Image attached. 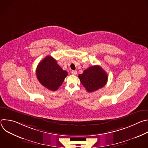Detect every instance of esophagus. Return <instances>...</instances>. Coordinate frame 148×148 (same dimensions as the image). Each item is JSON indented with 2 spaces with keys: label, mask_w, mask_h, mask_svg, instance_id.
Returning <instances> with one entry per match:
<instances>
[{
  "label": "esophagus",
  "mask_w": 148,
  "mask_h": 148,
  "mask_svg": "<svg viewBox=\"0 0 148 148\" xmlns=\"http://www.w3.org/2000/svg\"><path fill=\"white\" fill-rule=\"evenodd\" d=\"M71 74H73V75H76L77 74V72L76 71H74V70H73V71H71Z\"/></svg>",
  "instance_id": "34e87169"
}]
</instances>
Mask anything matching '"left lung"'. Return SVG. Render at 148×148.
I'll return each mask as SVG.
<instances>
[{
	"label": "left lung",
	"instance_id": "8db88e82",
	"mask_svg": "<svg viewBox=\"0 0 148 148\" xmlns=\"http://www.w3.org/2000/svg\"><path fill=\"white\" fill-rule=\"evenodd\" d=\"M82 85L89 92H92L105 86L108 81V75L99 66H91L78 75Z\"/></svg>",
	"mask_w": 148,
	"mask_h": 148
}]
</instances>
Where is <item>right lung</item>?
Wrapping results in <instances>:
<instances>
[{
	"mask_svg": "<svg viewBox=\"0 0 148 148\" xmlns=\"http://www.w3.org/2000/svg\"><path fill=\"white\" fill-rule=\"evenodd\" d=\"M68 73L63 70L50 56L46 57L37 66L36 75L42 86L55 91L62 85Z\"/></svg>",
	"mask_w": 148,
	"mask_h": 148,
	"instance_id": "obj_1",
	"label": "right lung"
}]
</instances>
